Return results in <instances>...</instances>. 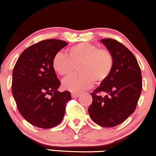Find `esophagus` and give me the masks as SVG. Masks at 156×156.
Wrapping results in <instances>:
<instances>
[{
  "mask_svg": "<svg viewBox=\"0 0 156 156\" xmlns=\"http://www.w3.org/2000/svg\"><path fill=\"white\" fill-rule=\"evenodd\" d=\"M80 96V94L79 93H72L71 94V97L73 98H77Z\"/></svg>",
  "mask_w": 156,
  "mask_h": 156,
  "instance_id": "34e87169",
  "label": "esophagus"
}]
</instances>
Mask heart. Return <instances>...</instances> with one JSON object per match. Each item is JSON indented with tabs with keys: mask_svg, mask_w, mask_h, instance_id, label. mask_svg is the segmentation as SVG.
Here are the masks:
<instances>
[{
	"mask_svg": "<svg viewBox=\"0 0 156 156\" xmlns=\"http://www.w3.org/2000/svg\"><path fill=\"white\" fill-rule=\"evenodd\" d=\"M67 56L62 52L55 54L52 67L56 73L62 76H69L77 65L80 73L65 79L62 86L72 92H82L88 89L93 82L101 83L111 74L114 68V57L105 49H99L97 45L81 42L66 50Z\"/></svg>",
	"mask_w": 156,
	"mask_h": 156,
	"instance_id": "obj_1",
	"label": "heart"
}]
</instances>
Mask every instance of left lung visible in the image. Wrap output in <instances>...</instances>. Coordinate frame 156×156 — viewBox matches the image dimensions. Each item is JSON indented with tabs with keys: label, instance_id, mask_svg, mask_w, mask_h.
I'll return each instance as SVG.
<instances>
[{
	"label": "left lung",
	"instance_id": "1",
	"mask_svg": "<svg viewBox=\"0 0 156 156\" xmlns=\"http://www.w3.org/2000/svg\"><path fill=\"white\" fill-rule=\"evenodd\" d=\"M100 41L112 53L114 68L91 93L88 114L94 123L108 128L122 123L135 111L142 91V77L138 61L128 48L112 38Z\"/></svg>",
	"mask_w": 156,
	"mask_h": 156
}]
</instances>
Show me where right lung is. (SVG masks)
Listing matches in <instances>:
<instances>
[{"label": "right lung", "instance_id": "add662e5", "mask_svg": "<svg viewBox=\"0 0 156 156\" xmlns=\"http://www.w3.org/2000/svg\"><path fill=\"white\" fill-rule=\"evenodd\" d=\"M67 44L62 40L47 39L31 45L22 52L13 69L12 93L18 110L38 128L59 124L66 103L71 100V92L57 90L61 83L52 67L53 56Z\"/></svg>", "mask_w": 156, "mask_h": 156}]
</instances>
